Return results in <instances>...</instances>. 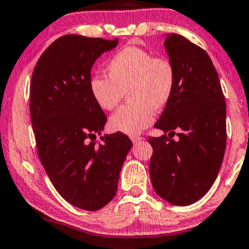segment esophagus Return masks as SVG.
I'll list each match as a JSON object with an SVG mask.
<instances>
[{
	"label": "esophagus",
	"instance_id": "1",
	"mask_svg": "<svg viewBox=\"0 0 249 249\" xmlns=\"http://www.w3.org/2000/svg\"><path fill=\"white\" fill-rule=\"evenodd\" d=\"M130 139H132L133 142H140V140H142V138L139 137V135H137V137H130Z\"/></svg>",
	"mask_w": 249,
	"mask_h": 249
}]
</instances>
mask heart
<instances>
[{
	"label": "heart",
	"mask_w": 249,
	"mask_h": 249,
	"mask_svg": "<svg viewBox=\"0 0 249 249\" xmlns=\"http://www.w3.org/2000/svg\"><path fill=\"white\" fill-rule=\"evenodd\" d=\"M106 71L107 76H92L89 93L101 109L112 110L127 91L129 102L111 115L109 125L128 135L139 134L151 124L155 111L169 104L178 81L173 61L137 47L115 53Z\"/></svg>",
	"instance_id": "b5f03b06"
}]
</instances>
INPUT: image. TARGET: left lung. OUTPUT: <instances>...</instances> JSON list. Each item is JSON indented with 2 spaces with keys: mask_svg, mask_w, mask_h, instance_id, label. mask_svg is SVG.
<instances>
[{
  "mask_svg": "<svg viewBox=\"0 0 249 249\" xmlns=\"http://www.w3.org/2000/svg\"><path fill=\"white\" fill-rule=\"evenodd\" d=\"M169 58L178 81L170 102L150 137V176L156 193L170 204L198 201L213 184L227 145L225 99L218 74L206 51L183 36L166 35ZM178 140H173V135Z\"/></svg>",
  "mask_w": 249,
  "mask_h": 249,
  "instance_id": "1",
  "label": "left lung"
}]
</instances>
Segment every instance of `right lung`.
<instances>
[{
    "label": "right lung",
    "mask_w": 249,
    "mask_h": 249,
    "mask_svg": "<svg viewBox=\"0 0 249 249\" xmlns=\"http://www.w3.org/2000/svg\"><path fill=\"white\" fill-rule=\"evenodd\" d=\"M117 39L66 35L47 48L33 69L30 112L39 160L65 200L96 211L115 196L120 171L132 147L121 132L104 135L103 110L89 93L94 61Z\"/></svg>",
    "instance_id": "1"
}]
</instances>
